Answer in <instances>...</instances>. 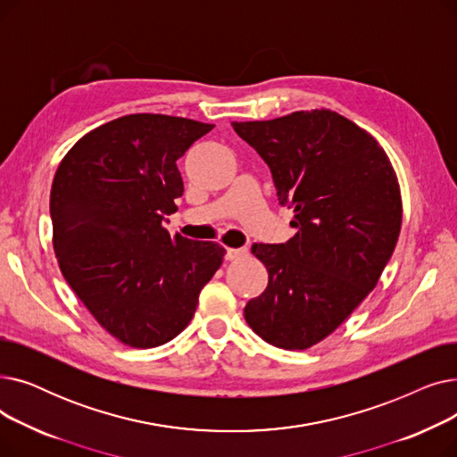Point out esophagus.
Returning a JSON list of instances; mask_svg holds the SVG:
<instances>
[{
	"mask_svg": "<svg viewBox=\"0 0 457 457\" xmlns=\"http://www.w3.org/2000/svg\"><path fill=\"white\" fill-rule=\"evenodd\" d=\"M246 255H248L246 248H228V252H226L228 261H237V259L246 257Z\"/></svg>",
	"mask_w": 457,
	"mask_h": 457,
	"instance_id": "obj_1",
	"label": "esophagus"
}]
</instances>
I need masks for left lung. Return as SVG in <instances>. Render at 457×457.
I'll list each match as a JSON object with an SVG mask.
<instances>
[{
    "label": "left lung",
    "mask_w": 457,
    "mask_h": 457,
    "mask_svg": "<svg viewBox=\"0 0 457 457\" xmlns=\"http://www.w3.org/2000/svg\"><path fill=\"white\" fill-rule=\"evenodd\" d=\"M231 126L269 164L298 229L285 245L252 246L269 285L245 319L269 345L307 350L353 313L391 259L402 226L396 172L369 131L329 109Z\"/></svg>",
    "instance_id": "left-lung-1"
}]
</instances>
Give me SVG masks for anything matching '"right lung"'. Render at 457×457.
Returning <instances> with one entry per match:
<instances>
[{"label":"right lung","mask_w":457,"mask_h":457,"mask_svg":"<svg viewBox=\"0 0 457 457\" xmlns=\"http://www.w3.org/2000/svg\"><path fill=\"white\" fill-rule=\"evenodd\" d=\"M212 128L168 114L120 116L83 135L55 172L59 269L98 324L131 348L179 335L224 261V246L162 226L183 196L176 161Z\"/></svg>","instance_id":"right-lung-1"}]
</instances>
